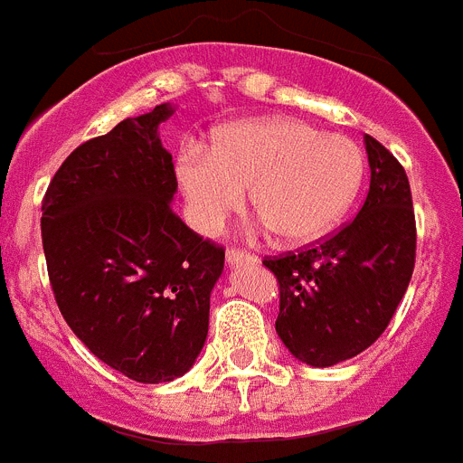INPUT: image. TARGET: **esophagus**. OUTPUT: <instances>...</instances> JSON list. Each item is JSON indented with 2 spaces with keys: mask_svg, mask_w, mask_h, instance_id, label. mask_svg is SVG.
Masks as SVG:
<instances>
[{
  "mask_svg": "<svg viewBox=\"0 0 463 463\" xmlns=\"http://www.w3.org/2000/svg\"><path fill=\"white\" fill-rule=\"evenodd\" d=\"M227 264H257V257L250 255V252L239 250V248H229L227 250Z\"/></svg>",
  "mask_w": 463,
  "mask_h": 463,
  "instance_id": "34e87169",
  "label": "esophagus"
}]
</instances>
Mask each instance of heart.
Masks as SVG:
<instances>
[{
	"label": "heart",
	"mask_w": 463,
	"mask_h": 463,
	"mask_svg": "<svg viewBox=\"0 0 463 463\" xmlns=\"http://www.w3.org/2000/svg\"><path fill=\"white\" fill-rule=\"evenodd\" d=\"M364 171L353 138L285 116L220 127L211 150L190 143L175 157L185 215L196 232L215 234L243 208L248 190L261 224L288 245L329 234L353 208Z\"/></svg>",
	"instance_id": "heart-1"
}]
</instances>
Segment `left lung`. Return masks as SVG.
Masks as SVG:
<instances>
[{
    "label": "left lung",
    "mask_w": 463,
    "mask_h": 463,
    "mask_svg": "<svg viewBox=\"0 0 463 463\" xmlns=\"http://www.w3.org/2000/svg\"><path fill=\"white\" fill-rule=\"evenodd\" d=\"M371 185L357 218L304 250L267 257L280 288L276 331L310 366H334L380 338L415 269V211L399 159L364 137Z\"/></svg>",
    "instance_id": "1"
}]
</instances>
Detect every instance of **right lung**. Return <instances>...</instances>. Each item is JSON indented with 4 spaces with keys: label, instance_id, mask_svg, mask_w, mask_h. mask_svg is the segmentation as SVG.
Instances as JSON below:
<instances>
[{
    "label": "right lung",
    "instance_id": "obj_1",
    "mask_svg": "<svg viewBox=\"0 0 463 463\" xmlns=\"http://www.w3.org/2000/svg\"><path fill=\"white\" fill-rule=\"evenodd\" d=\"M127 118L73 150L41 203V239L60 313L90 353L137 383L192 369L208 336L224 248L171 208L178 190L159 122Z\"/></svg>",
    "mask_w": 463,
    "mask_h": 463
}]
</instances>
